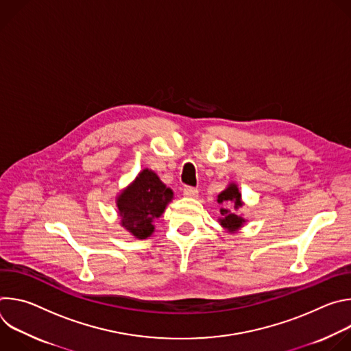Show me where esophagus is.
Instances as JSON below:
<instances>
[{
    "label": "esophagus",
    "mask_w": 351,
    "mask_h": 351,
    "mask_svg": "<svg viewBox=\"0 0 351 351\" xmlns=\"http://www.w3.org/2000/svg\"><path fill=\"white\" fill-rule=\"evenodd\" d=\"M183 195H184V197H189V198H194V197L198 195V190H197L195 187L187 186V187L183 189Z\"/></svg>",
    "instance_id": "1"
}]
</instances>
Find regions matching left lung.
Masks as SVG:
<instances>
[{
  "mask_svg": "<svg viewBox=\"0 0 351 351\" xmlns=\"http://www.w3.org/2000/svg\"><path fill=\"white\" fill-rule=\"evenodd\" d=\"M217 202L221 206V217L218 218L219 225L228 233H237L247 222V219L240 213H237L244 206L237 184L234 182H230L228 187L218 194Z\"/></svg>",
  "mask_w": 351,
  "mask_h": 351,
  "instance_id": "left-lung-1",
  "label": "left lung"
}]
</instances>
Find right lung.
I'll list each match as a JSON object with an SVG mask.
<instances>
[{
	"instance_id": "obj_1",
	"label": "right lung",
	"mask_w": 351,
	"mask_h": 351,
	"mask_svg": "<svg viewBox=\"0 0 351 351\" xmlns=\"http://www.w3.org/2000/svg\"><path fill=\"white\" fill-rule=\"evenodd\" d=\"M172 199V189L154 171L144 168L117 195L121 226L138 240L148 239L154 233V221L165 213Z\"/></svg>"
}]
</instances>
